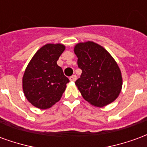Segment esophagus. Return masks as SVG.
Masks as SVG:
<instances>
[{"label":"esophagus","instance_id":"obj_1","mask_svg":"<svg viewBox=\"0 0 147 147\" xmlns=\"http://www.w3.org/2000/svg\"><path fill=\"white\" fill-rule=\"evenodd\" d=\"M69 80H70V81H71V82H74V81H76V75H73V76H71L69 78Z\"/></svg>","mask_w":147,"mask_h":147}]
</instances>
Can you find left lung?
<instances>
[{"mask_svg": "<svg viewBox=\"0 0 147 147\" xmlns=\"http://www.w3.org/2000/svg\"><path fill=\"white\" fill-rule=\"evenodd\" d=\"M82 75L76 85L90 105L103 107L120 94L123 80L118 64L104 47L95 42H80L74 47Z\"/></svg>", "mask_w": 147, "mask_h": 147, "instance_id": "obj_1", "label": "left lung"}]
</instances>
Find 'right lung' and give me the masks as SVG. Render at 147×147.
Wrapping results in <instances>:
<instances>
[{"label":"right lung","mask_w":147,"mask_h":147,"mask_svg":"<svg viewBox=\"0 0 147 147\" xmlns=\"http://www.w3.org/2000/svg\"><path fill=\"white\" fill-rule=\"evenodd\" d=\"M63 44H46L29 62L23 76L24 95L36 108L47 109L60 101L69 80L57 61L64 51Z\"/></svg>","instance_id":"add662e5"}]
</instances>
